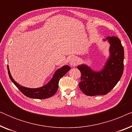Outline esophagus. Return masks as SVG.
<instances>
[{
    "instance_id": "34e87169",
    "label": "esophagus",
    "mask_w": 132,
    "mask_h": 132,
    "mask_svg": "<svg viewBox=\"0 0 132 132\" xmlns=\"http://www.w3.org/2000/svg\"><path fill=\"white\" fill-rule=\"evenodd\" d=\"M77 62H78V61H77V59L76 57H74V56L71 57V58L70 59V61H69L70 64L73 67H75L76 65L77 64Z\"/></svg>"
}]
</instances>
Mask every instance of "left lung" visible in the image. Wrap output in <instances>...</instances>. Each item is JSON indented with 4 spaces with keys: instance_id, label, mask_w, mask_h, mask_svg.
<instances>
[{
    "instance_id": "1",
    "label": "left lung",
    "mask_w": 132,
    "mask_h": 132,
    "mask_svg": "<svg viewBox=\"0 0 132 132\" xmlns=\"http://www.w3.org/2000/svg\"><path fill=\"white\" fill-rule=\"evenodd\" d=\"M106 39L110 43V56L102 70L95 72L84 64L77 66L81 73L79 86L86 95L107 94L117 84L123 73L124 52L120 39L113 36L107 37Z\"/></svg>"
}]
</instances>
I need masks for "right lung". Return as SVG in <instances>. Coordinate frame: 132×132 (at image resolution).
<instances>
[{"label": "right lung", "mask_w": 132, "mask_h": 132, "mask_svg": "<svg viewBox=\"0 0 132 132\" xmlns=\"http://www.w3.org/2000/svg\"><path fill=\"white\" fill-rule=\"evenodd\" d=\"M70 70V67L68 65H65L62 68L57 70L55 73L54 74L53 77L50 80L49 82L46 85L38 88H29L24 86H20L18 84L15 80L12 79L11 75L10 69L8 65V71L9 77L11 80L14 83V84L17 86L20 91L26 97L29 98H36V99H44L51 97L56 93L58 89L59 81L61 77L64 76Z\"/></svg>", "instance_id": "obj_1"}]
</instances>
